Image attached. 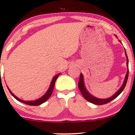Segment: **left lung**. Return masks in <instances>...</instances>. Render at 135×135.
Segmentation results:
<instances>
[{
  "instance_id": "1",
  "label": "left lung",
  "mask_w": 135,
  "mask_h": 135,
  "mask_svg": "<svg viewBox=\"0 0 135 135\" xmlns=\"http://www.w3.org/2000/svg\"><path fill=\"white\" fill-rule=\"evenodd\" d=\"M126 52V50H125ZM126 56L127 57V66H128V57H127V54L126 52ZM128 76H129V69L127 70V74H126V78H125V80L124 81V83H123L122 86H121L120 89L116 92V94H114L112 97L109 98L107 99H99V98H96L94 97L93 96H92L91 94H90L89 93L87 92V90H86L85 87L84 85V82H83V75L82 74H80V77H79V82H78V87L79 90H80L81 93L82 94L83 97L85 98L86 100H87L88 102H90V103H94V104L96 105H103V104H106V103H109L110 101H112L113 100H114V98H116L117 96H118L119 95L121 94L122 92L124 90L125 86L126 85V83H127V79H128Z\"/></svg>"
}]
</instances>
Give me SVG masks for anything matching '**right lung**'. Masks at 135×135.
Wrapping results in <instances>:
<instances>
[{"instance_id": "right-lung-1", "label": "right lung", "mask_w": 135, "mask_h": 135, "mask_svg": "<svg viewBox=\"0 0 135 135\" xmlns=\"http://www.w3.org/2000/svg\"><path fill=\"white\" fill-rule=\"evenodd\" d=\"M60 74H57L56 76H55L54 77V78L52 79V82H51V84H50V88L48 90V91L46 92V93L45 94V95H44L41 98L38 99V100H35V101H29V102H26V101H23V100H20L19 98H18L17 97H16V96H15V95L13 94L11 92V90H9V89H8V90H9V91L10 92V93L11 94V95H12L13 96L14 98H15V99H16L17 100H18V101L22 102V103H25V104L26 105H39L42 104V103H44V102H45L46 101V100H48V99L50 97L51 94H52V92H53V90H54V85H55V83H56V81L57 78V77L59 76V75Z\"/></svg>"}]
</instances>
